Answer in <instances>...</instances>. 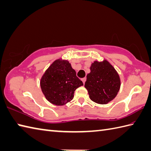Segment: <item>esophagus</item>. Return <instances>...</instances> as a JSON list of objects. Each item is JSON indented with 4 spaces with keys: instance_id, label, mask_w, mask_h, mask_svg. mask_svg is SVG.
<instances>
[{
    "instance_id": "obj_1",
    "label": "esophagus",
    "mask_w": 151,
    "mask_h": 151,
    "mask_svg": "<svg viewBox=\"0 0 151 151\" xmlns=\"http://www.w3.org/2000/svg\"><path fill=\"white\" fill-rule=\"evenodd\" d=\"M81 80H82V81H83V84H84L85 83V81H86V78H82L81 79Z\"/></svg>"
}]
</instances>
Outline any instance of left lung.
<instances>
[{
	"instance_id": "8db88e82",
	"label": "left lung",
	"mask_w": 151,
	"mask_h": 151,
	"mask_svg": "<svg viewBox=\"0 0 151 151\" xmlns=\"http://www.w3.org/2000/svg\"><path fill=\"white\" fill-rule=\"evenodd\" d=\"M120 78L116 69L106 60L94 61L86 76L84 87L90 100L97 104H106L116 96L120 88Z\"/></svg>"
}]
</instances>
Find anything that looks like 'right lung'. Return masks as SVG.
Returning a JSON list of instances; mask_svg holds the SVG:
<instances>
[{
  "label": "right lung",
  "mask_w": 151,
  "mask_h": 151,
  "mask_svg": "<svg viewBox=\"0 0 151 151\" xmlns=\"http://www.w3.org/2000/svg\"><path fill=\"white\" fill-rule=\"evenodd\" d=\"M83 85L69 62L60 59L50 65L40 81L46 99L56 106H63L72 100L75 90Z\"/></svg>",
  "instance_id": "obj_1"
}]
</instances>
